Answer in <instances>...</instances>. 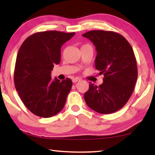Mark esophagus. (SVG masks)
Listing matches in <instances>:
<instances>
[{
	"label": "esophagus",
	"mask_w": 155,
	"mask_h": 155,
	"mask_svg": "<svg viewBox=\"0 0 155 155\" xmlns=\"http://www.w3.org/2000/svg\"><path fill=\"white\" fill-rule=\"evenodd\" d=\"M80 78H74L73 79V82H78V81H80Z\"/></svg>",
	"instance_id": "1"
}]
</instances>
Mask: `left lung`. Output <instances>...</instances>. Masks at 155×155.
<instances>
[{
	"label": "left lung",
	"instance_id": "obj_1",
	"mask_svg": "<svg viewBox=\"0 0 155 155\" xmlns=\"http://www.w3.org/2000/svg\"><path fill=\"white\" fill-rule=\"evenodd\" d=\"M82 36L96 47L95 68L104 75L103 83L90 82L84 94L90 109L99 114L118 111L128 102L137 78L136 58L130 44L120 34L111 31L92 30Z\"/></svg>",
	"mask_w": 155,
	"mask_h": 155
}]
</instances>
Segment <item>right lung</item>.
<instances>
[{
  "label": "right lung",
  "mask_w": 155,
  "mask_h": 155,
  "mask_svg": "<svg viewBox=\"0 0 155 155\" xmlns=\"http://www.w3.org/2000/svg\"><path fill=\"white\" fill-rule=\"evenodd\" d=\"M75 32L45 31L25 40L16 58L14 82L21 100L36 116L52 117L64 107L73 82L69 78L53 81L51 72L61 61V46Z\"/></svg>",
  "instance_id": "right-lung-1"
}]
</instances>
